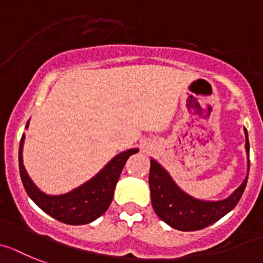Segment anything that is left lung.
Listing matches in <instances>:
<instances>
[{"mask_svg":"<svg viewBox=\"0 0 263 263\" xmlns=\"http://www.w3.org/2000/svg\"><path fill=\"white\" fill-rule=\"evenodd\" d=\"M246 135V152L249 160V138ZM250 165V160L249 164ZM249 176V175H248ZM248 176L243 183L238 187L229 198L218 202H206L195 199L176 186L170 174L159 164L156 160L151 159L149 167V190H151V203L156 215L165 223L180 231H195L204 229L215 223L217 220L230 213L239 202L248 183Z\"/></svg>","mask_w":263,"mask_h":263,"instance_id":"left-lung-1","label":"left lung"}]
</instances>
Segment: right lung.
<instances>
[{
	"mask_svg": "<svg viewBox=\"0 0 263 263\" xmlns=\"http://www.w3.org/2000/svg\"><path fill=\"white\" fill-rule=\"evenodd\" d=\"M24 139L25 136L23 135L20 142L18 164L20 175L25 191L41 210L67 224H87L98 219L107 211L114 199L115 187L127 159L139 151L138 148H132L116 155L98 175L84 183L83 186L72 190L70 193L63 195H46L37 189L24 167Z\"/></svg>",
	"mask_w": 263,
	"mask_h": 263,
	"instance_id": "add662e5",
	"label": "right lung"
}]
</instances>
